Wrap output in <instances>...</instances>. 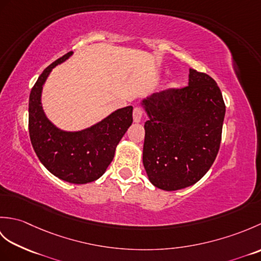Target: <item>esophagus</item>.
Segmentation results:
<instances>
[{
    "label": "esophagus",
    "mask_w": 261,
    "mask_h": 261,
    "mask_svg": "<svg viewBox=\"0 0 261 261\" xmlns=\"http://www.w3.org/2000/svg\"><path fill=\"white\" fill-rule=\"evenodd\" d=\"M142 118V109L136 107L134 110V122L135 123H140Z\"/></svg>",
    "instance_id": "1"
}]
</instances>
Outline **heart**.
<instances>
[{
  "instance_id": "1",
  "label": "heart",
  "mask_w": 261,
  "mask_h": 261,
  "mask_svg": "<svg viewBox=\"0 0 261 261\" xmlns=\"http://www.w3.org/2000/svg\"><path fill=\"white\" fill-rule=\"evenodd\" d=\"M171 86H173V87L177 86V82H173V83H171Z\"/></svg>"
}]
</instances>
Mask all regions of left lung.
Listing matches in <instances>:
<instances>
[{
	"label": "left lung",
	"instance_id": "1",
	"mask_svg": "<svg viewBox=\"0 0 261 261\" xmlns=\"http://www.w3.org/2000/svg\"><path fill=\"white\" fill-rule=\"evenodd\" d=\"M145 122L142 163L149 180L164 191L192 186L219 152L225 105L215 81L190 69L188 86L141 99Z\"/></svg>",
	"mask_w": 261,
	"mask_h": 261
}]
</instances>
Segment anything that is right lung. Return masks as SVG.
I'll return each instance as SVG.
<instances>
[{"mask_svg":"<svg viewBox=\"0 0 261 261\" xmlns=\"http://www.w3.org/2000/svg\"><path fill=\"white\" fill-rule=\"evenodd\" d=\"M73 51L57 59L42 71L29 97V134L41 164L59 179L87 184L98 179L113 160L116 146L132 124V107L115 110L107 118L83 130L67 131L47 118L41 95L49 74Z\"/></svg>","mask_w":261,"mask_h":261,"instance_id":"1","label":"right lung"}]
</instances>
